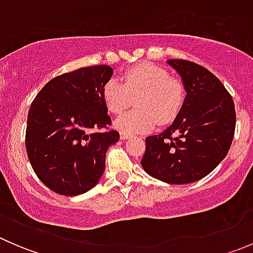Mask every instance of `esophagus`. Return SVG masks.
I'll list each match as a JSON object with an SVG mask.
<instances>
[{
    "instance_id": "esophagus-1",
    "label": "esophagus",
    "mask_w": 253,
    "mask_h": 253,
    "mask_svg": "<svg viewBox=\"0 0 253 253\" xmlns=\"http://www.w3.org/2000/svg\"><path fill=\"white\" fill-rule=\"evenodd\" d=\"M129 137H131V134H128V133H124V132H122V133L120 134V138L124 139V141H125V139H128Z\"/></svg>"
}]
</instances>
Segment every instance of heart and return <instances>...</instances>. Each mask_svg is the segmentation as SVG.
Here are the masks:
<instances>
[{"label": "heart", "mask_w": 253, "mask_h": 253, "mask_svg": "<svg viewBox=\"0 0 253 253\" xmlns=\"http://www.w3.org/2000/svg\"><path fill=\"white\" fill-rule=\"evenodd\" d=\"M122 83L111 78L104 84L103 100L108 110L120 114L134 99L136 110L121 115L115 127L124 133H138L174 121L185 103V86L164 68L143 62L124 72Z\"/></svg>", "instance_id": "1"}]
</instances>
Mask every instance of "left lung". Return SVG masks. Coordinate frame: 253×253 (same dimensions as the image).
<instances>
[{"mask_svg": "<svg viewBox=\"0 0 253 253\" xmlns=\"http://www.w3.org/2000/svg\"><path fill=\"white\" fill-rule=\"evenodd\" d=\"M167 62L182 79L185 103L171 126L145 138L141 164L152 177L183 185L211 174L226 157L235 133V105L205 67L186 60Z\"/></svg>", "mask_w": 253, "mask_h": 253, "instance_id": "1", "label": "left lung"}]
</instances>
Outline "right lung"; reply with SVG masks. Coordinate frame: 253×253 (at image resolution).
<instances>
[{
    "label": "right lung",
    "instance_id": "obj_1",
    "mask_svg": "<svg viewBox=\"0 0 253 253\" xmlns=\"http://www.w3.org/2000/svg\"><path fill=\"white\" fill-rule=\"evenodd\" d=\"M110 66H90L51 79L28 112L25 148L35 174L46 187L63 196L93 188L105 170L109 147L120 139L103 100Z\"/></svg>",
    "mask_w": 253,
    "mask_h": 253
}]
</instances>
